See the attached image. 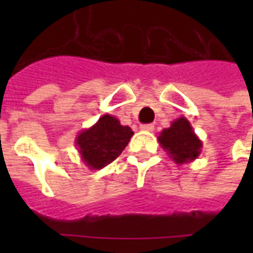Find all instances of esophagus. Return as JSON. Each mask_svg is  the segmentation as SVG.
<instances>
[{
	"label": "esophagus",
	"instance_id": "34e87169",
	"mask_svg": "<svg viewBox=\"0 0 253 253\" xmlns=\"http://www.w3.org/2000/svg\"><path fill=\"white\" fill-rule=\"evenodd\" d=\"M140 130H143V131H148V132H151V131H154L155 130V126L154 125H142V126H140Z\"/></svg>",
	"mask_w": 253,
	"mask_h": 253
}]
</instances>
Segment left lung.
<instances>
[{
  "label": "left lung",
  "mask_w": 253,
  "mask_h": 253,
  "mask_svg": "<svg viewBox=\"0 0 253 253\" xmlns=\"http://www.w3.org/2000/svg\"><path fill=\"white\" fill-rule=\"evenodd\" d=\"M158 140L169 158L178 166L192 163L202 151L201 139L197 136L192 125L185 117L173 121L168 128H164L160 132Z\"/></svg>",
  "instance_id": "left-lung-1"
}]
</instances>
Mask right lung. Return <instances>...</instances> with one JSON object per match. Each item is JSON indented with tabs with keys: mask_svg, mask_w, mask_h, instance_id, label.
<instances>
[{
	"mask_svg": "<svg viewBox=\"0 0 253 253\" xmlns=\"http://www.w3.org/2000/svg\"><path fill=\"white\" fill-rule=\"evenodd\" d=\"M132 135L134 131L128 126H122L118 118L105 114L77 135L75 146L85 166L98 170L122 154Z\"/></svg>",
	"mask_w": 253,
	"mask_h": 253,
	"instance_id": "1",
	"label": "right lung"
}]
</instances>
